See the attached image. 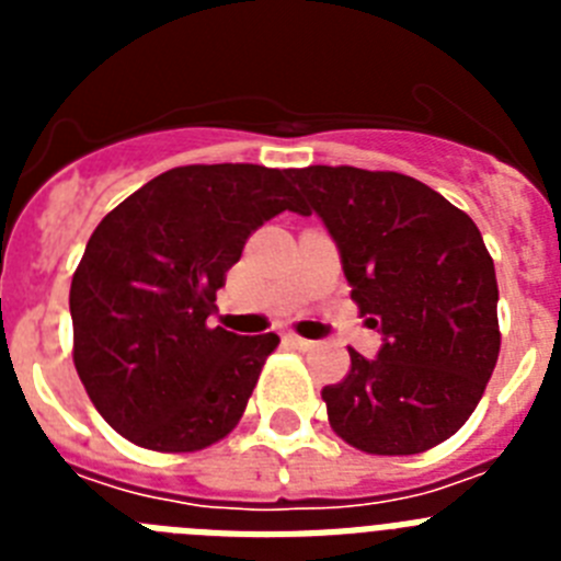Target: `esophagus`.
<instances>
[{
    "label": "esophagus",
    "instance_id": "esophagus-1",
    "mask_svg": "<svg viewBox=\"0 0 561 561\" xmlns=\"http://www.w3.org/2000/svg\"><path fill=\"white\" fill-rule=\"evenodd\" d=\"M286 340H289V345H295L297 351H311V348H314V342H311V340H306V336L289 334V336H286Z\"/></svg>",
    "mask_w": 561,
    "mask_h": 561
}]
</instances>
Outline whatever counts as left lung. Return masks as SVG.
<instances>
[{
	"mask_svg": "<svg viewBox=\"0 0 561 561\" xmlns=\"http://www.w3.org/2000/svg\"><path fill=\"white\" fill-rule=\"evenodd\" d=\"M340 250L376 359L323 388L334 433L370 455H415L463 427L500 354L497 277L474 225L424 182L393 171L309 165L289 173Z\"/></svg>",
	"mask_w": 561,
	"mask_h": 561,
	"instance_id": "8db88e82",
	"label": "left lung"
}]
</instances>
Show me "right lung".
<instances>
[{
    "mask_svg": "<svg viewBox=\"0 0 561 561\" xmlns=\"http://www.w3.org/2000/svg\"><path fill=\"white\" fill-rule=\"evenodd\" d=\"M297 207L289 171L185 165L95 227L69 314L76 370L108 427L153 453H196L236 427L280 340L210 329L207 317L252 230Z\"/></svg>",
    "mask_w": 561,
    "mask_h": 561,
    "instance_id": "obj_1",
    "label": "right lung"
}]
</instances>
